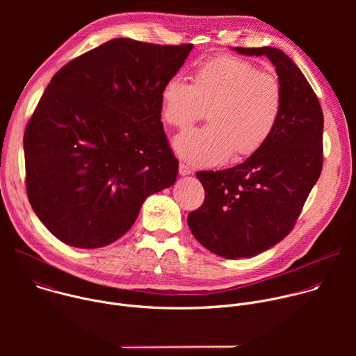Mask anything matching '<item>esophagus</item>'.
Returning a JSON list of instances; mask_svg holds the SVG:
<instances>
[{
  "mask_svg": "<svg viewBox=\"0 0 356 356\" xmlns=\"http://www.w3.org/2000/svg\"><path fill=\"white\" fill-rule=\"evenodd\" d=\"M179 173H180L181 176H188V175H193V170H191L187 165L180 163V165H179Z\"/></svg>",
  "mask_w": 356,
  "mask_h": 356,
  "instance_id": "1",
  "label": "esophagus"
}]
</instances>
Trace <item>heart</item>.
Instances as JSON below:
<instances>
[{
    "mask_svg": "<svg viewBox=\"0 0 356 356\" xmlns=\"http://www.w3.org/2000/svg\"><path fill=\"white\" fill-rule=\"evenodd\" d=\"M207 110L209 125L191 129L173 142L179 158L191 166H216L232 154H257L273 135L283 110L276 76L249 60L218 56L191 73V84L175 76L161 88L162 121L186 129Z\"/></svg>",
    "mask_w": 356,
    "mask_h": 356,
    "instance_id": "b5f03b06",
    "label": "heart"
}]
</instances>
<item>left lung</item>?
Wrapping results in <instances>:
<instances>
[{
	"label": "left lung",
	"instance_id": "8db88e82",
	"mask_svg": "<svg viewBox=\"0 0 356 356\" xmlns=\"http://www.w3.org/2000/svg\"><path fill=\"white\" fill-rule=\"evenodd\" d=\"M234 50L272 62L283 90V110L273 135L257 154L225 170L195 173L206 198L187 216L188 228L202 246L227 259L257 257L290 234L321 175L324 128L316 92L280 49Z\"/></svg>",
	"mask_w": 356,
	"mask_h": 356
}]
</instances>
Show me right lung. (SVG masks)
<instances>
[{
    "instance_id": "obj_1",
    "label": "right lung",
    "mask_w": 356,
    "mask_h": 356,
    "mask_svg": "<svg viewBox=\"0 0 356 356\" xmlns=\"http://www.w3.org/2000/svg\"><path fill=\"white\" fill-rule=\"evenodd\" d=\"M191 49L118 38L50 80L24 152L29 202L58 239L84 249L110 245L150 194L175 184L179 161L161 121V88Z\"/></svg>"
}]
</instances>
